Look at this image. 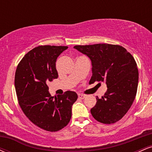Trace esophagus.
<instances>
[{
  "mask_svg": "<svg viewBox=\"0 0 152 152\" xmlns=\"http://www.w3.org/2000/svg\"><path fill=\"white\" fill-rule=\"evenodd\" d=\"M78 98L79 99H85L86 98V96L85 95H83V94H78Z\"/></svg>",
  "mask_w": 152,
  "mask_h": 152,
  "instance_id": "1",
  "label": "esophagus"
}]
</instances>
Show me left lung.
<instances>
[{"label":"left lung","mask_w":152,"mask_h":152,"mask_svg":"<svg viewBox=\"0 0 152 152\" xmlns=\"http://www.w3.org/2000/svg\"><path fill=\"white\" fill-rule=\"evenodd\" d=\"M74 48L91 61L89 83L105 82L107 91L91 109L101 123H116L126 114L135 99L139 81L137 65L132 54L118 45L98 43Z\"/></svg>","instance_id":"obj_1"}]
</instances>
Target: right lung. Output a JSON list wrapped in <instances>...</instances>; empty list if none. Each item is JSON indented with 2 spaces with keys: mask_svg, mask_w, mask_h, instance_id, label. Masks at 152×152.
Listing matches in <instances>:
<instances>
[{
  "mask_svg": "<svg viewBox=\"0 0 152 152\" xmlns=\"http://www.w3.org/2000/svg\"><path fill=\"white\" fill-rule=\"evenodd\" d=\"M67 48L36 47L24 56L15 71V88L22 111L32 123L48 132H57L69 123L71 108L78 99L71 91L53 98L46 83L58 78L56 61Z\"/></svg>",
  "mask_w": 152,
  "mask_h": 152,
  "instance_id": "add662e5",
  "label": "right lung"
}]
</instances>
